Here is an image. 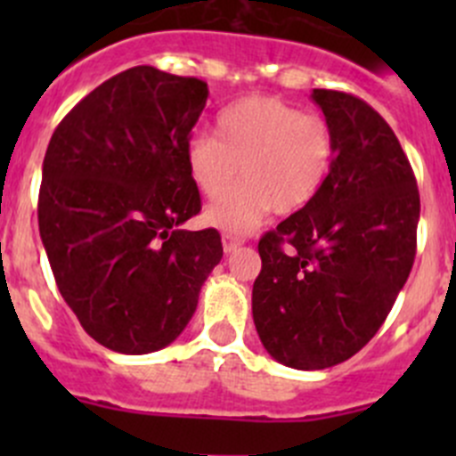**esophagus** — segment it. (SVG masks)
I'll list each match as a JSON object with an SVG mask.
<instances>
[{"label": "esophagus", "mask_w": 456, "mask_h": 456, "mask_svg": "<svg viewBox=\"0 0 456 456\" xmlns=\"http://www.w3.org/2000/svg\"><path fill=\"white\" fill-rule=\"evenodd\" d=\"M245 245V240H242V238H238V236H223V249H224V254H233V251H238L240 249V247Z\"/></svg>", "instance_id": "obj_1"}]
</instances>
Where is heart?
Segmentation results:
<instances>
[{
	"label": "heart",
	"instance_id": "b5f03b06",
	"mask_svg": "<svg viewBox=\"0 0 456 456\" xmlns=\"http://www.w3.org/2000/svg\"><path fill=\"white\" fill-rule=\"evenodd\" d=\"M333 163V132L317 114H305L275 96H245L220 110L216 139L196 136L185 165L196 190L216 199L235 180L243 183L211 202V227L245 236L269 209L293 214L315 199Z\"/></svg>",
	"mask_w": 456,
	"mask_h": 456
}]
</instances>
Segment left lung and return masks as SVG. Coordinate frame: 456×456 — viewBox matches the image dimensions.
Masks as SVG:
<instances>
[{"label": "left lung", "mask_w": 456, "mask_h": 456, "mask_svg": "<svg viewBox=\"0 0 456 456\" xmlns=\"http://www.w3.org/2000/svg\"><path fill=\"white\" fill-rule=\"evenodd\" d=\"M311 99L333 132L317 196L257 242L251 309L262 346L297 370L342 364L370 342L411 275L419 190L388 123L338 90Z\"/></svg>", "instance_id": "8db88e82"}]
</instances>
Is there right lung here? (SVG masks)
Returning a JSON list of instances; mask_svg holds the SVG:
<instances>
[{"mask_svg":"<svg viewBox=\"0 0 456 456\" xmlns=\"http://www.w3.org/2000/svg\"><path fill=\"white\" fill-rule=\"evenodd\" d=\"M207 84L136 66L81 99L48 142L39 233L61 297L101 346L172 344L223 257L216 229L187 232L200 194L185 165Z\"/></svg>","mask_w":456,"mask_h":456,"instance_id":"add662e5","label":"right lung"}]
</instances>
